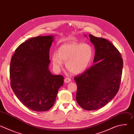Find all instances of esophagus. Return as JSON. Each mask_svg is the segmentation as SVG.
<instances>
[{
    "label": "esophagus",
    "mask_w": 134,
    "mask_h": 134,
    "mask_svg": "<svg viewBox=\"0 0 134 134\" xmlns=\"http://www.w3.org/2000/svg\"><path fill=\"white\" fill-rule=\"evenodd\" d=\"M70 81H71V80H70V79H69V78H66V79H65V80H64V82H65V83H69Z\"/></svg>",
    "instance_id": "1"
}]
</instances>
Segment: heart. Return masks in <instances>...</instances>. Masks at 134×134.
<instances>
[{"mask_svg": "<svg viewBox=\"0 0 134 134\" xmlns=\"http://www.w3.org/2000/svg\"><path fill=\"white\" fill-rule=\"evenodd\" d=\"M93 57L92 47L87 43H69L62 45L52 54V62L57 70L66 62L67 69L74 74H80L89 67Z\"/></svg>", "mask_w": 134, "mask_h": 134, "instance_id": "obj_1", "label": "heart"}]
</instances>
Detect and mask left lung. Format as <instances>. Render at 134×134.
Instances as JSON below:
<instances>
[{
	"label": "left lung",
	"instance_id": "8db88e82",
	"mask_svg": "<svg viewBox=\"0 0 134 134\" xmlns=\"http://www.w3.org/2000/svg\"><path fill=\"white\" fill-rule=\"evenodd\" d=\"M89 37L95 50V64L74 80L79 105L86 110H95L105 106L118 92L123 60L119 51L108 40L91 34Z\"/></svg>",
	"mask_w": 134,
	"mask_h": 134
}]
</instances>
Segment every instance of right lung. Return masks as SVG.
Returning a JSON list of instances; mask_svg holds the SVG:
<instances>
[{
	"label": "right lung",
	"instance_id": "1",
	"mask_svg": "<svg viewBox=\"0 0 134 134\" xmlns=\"http://www.w3.org/2000/svg\"><path fill=\"white\" fill-rule=\"evenodd\" d=\"M54 37L31 38L18 46L10 62L12 90L24 105L35 111L49 110L64 84L63 76L52 75L49 69Z\"/></svg>",
	"mask_w": 134,
	"mask_h": 134
}]
</instances>
